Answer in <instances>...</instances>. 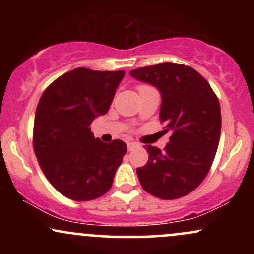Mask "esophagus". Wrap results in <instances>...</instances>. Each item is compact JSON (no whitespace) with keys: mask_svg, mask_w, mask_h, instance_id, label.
Segmentation results:
<instances>
[{"mask_svg":"<svg viewBox=\"0 0 254 254\" xmlns=\"http://www.w3.org/2000/svg\"><path fill=\"white\" fill-rule=\"evenodd\" d=\"M137 147H138V143H136V142H127V149L129 150L135 149Z\"/></svg>","mask_w":254,"mask_h":254,"instance_id":"1","label":"esophagus"}]
</instances>
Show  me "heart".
Segmentation results:
<instances>
[{
  "mask_svg": "<svg viewBox=\"0 0 254 254\" xmlns=\"http://www.w3.org/2000/svg\"><path fill=\"white\" fill-rule=\"evenodd\" d=\"M141 87H147V86H141Z\"/></svg>",
  "mask_w": 254,
  "mask_h": 254,
  "instance_id": "b5f03b06",
  "label": "heart"
}]
</instances>
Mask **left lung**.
<instances>
[{
  "mask_svg": "<svg viewBox=\"0 0 254 254\" xmlns=\"http://www.w3.org/2000/svg\"><path fill=\"white\" fill-rule=\"evenodd\" d=\"M161 94L160 121L171 132L165 150L147 145L149 160L137 168L142 188L161 199H177L203 182L221 135V109L210 84L191 66L159 63L131 70Z\"/></svg>",
  "mask_w": 254,
  "mask_h": 254,
  "instance_id": "1",
  "label": "left lung"
}]
</instances>
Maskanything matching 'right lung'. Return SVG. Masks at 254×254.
Segmentation results:
<instances>
[{"label": "right lung", "instance_id": "right-lung-1", "mask_svg": "<svg viewBox=\"0 0 254 254\" xmlns=\"http://www.w3.org/2000/svg\"><path fill=\"white\" fill-rule=\"evenodd\" d=\"M124 70L77 68L54 81L40 98L34 117L33 148L43 173L63 196L92 200L112 186L127 144L104 143L90 124L112 104Z\"/></svg>", "mask_w": 254, "mask_h": 254}]
</instances>
